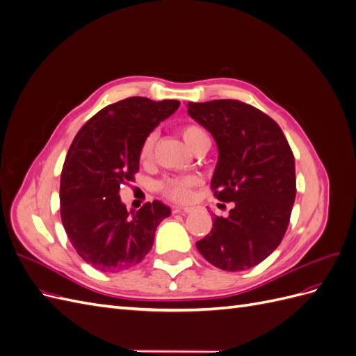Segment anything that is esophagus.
<instances>
[{
	"instance_id": "34e87169",
	"label": "esophagus",
	"mask_w": 356,
	"mask_h": 356,
	"mask_svg": "<svg viewBox=\"0 0 356 356\" xmlns=\"http://www.w3.org/2000/svg\"><path fill=\"white\" fill-rule=\"evenodd\" d=\"M174 212L175 213H190V212H193V208H190V207H186V208L177 207V208H174Z\"/></svg>"
}]
</instances>
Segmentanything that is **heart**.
<instances>
[{"instance_id":"heart-1","label":"heart","mask_w":356,"mask_h":356,"mask_svg":"<svg viewBox=\"0 0 356 356\" xmlns=\"http://www.w3.org/2000/svg\"><path fill=\"white\" fill-rule=\"evenodd\" d=\"M181 135L184 143L193 149L197 144V141L203 136H208V134L203 131L200 126L196 124H188L181 129ZM153 145H154V135H148L139 149V160L143 163L152 159L153 156ZM200 184V179L196 175H186V177H175V178H168L160 184L161 195L166 196L170 200L175 202H186L191 197L193 190H195Z\"/></svg>"}]
</instances>
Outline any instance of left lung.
Masks as SVG:
<instances>
[{"instance_id": "8db88e82", "label": "left lung", "mask_w": 356, "mask_h": 356, "mask_svg": "<svg viewBox=\"0 0 356 356\" xmlns=\"http://www.w3.org/2000/svg\"><path fill=\"white\" fill-rule=\"evenodd\" d=\"M188 115L218 147L211 188L221 202H234L229 217H215L212 230L196 243L215 267L227 272L260 264L281 243L296 200V163L273 118L241 101L188 102Z\"/></svg>"}]
</instances>
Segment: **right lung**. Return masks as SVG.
Returning a JSON list of instances; mask_svg holds the SVG:
<instances>
[{
    "instance_id": "1",
    "label": "right lung",
    "mask_w": 356,
    "mask_h": 356,
    "mask_svg": "<svg viewBox=\"0 0 356 356\" xmlns=\"http://www.w3.org/2000/svg\"><path fill=\"white\" fill-rule=\"evenodd\" d=\"M178 106L134 96L105 106L75 135L60 175V218L74 250L96 270L115 273L141 263L170 215L159 200L127 212L118 191L135 179L144 139Z\"/></svg>"
}]
</instances>
